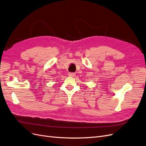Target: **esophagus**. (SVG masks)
<instances>
[{
    "label": "esophagus",
    "instance_id": "34e87169",
    "mask_svg": "<svg viewBox=\"0 0 146 146\" xmlns=\"http://www.w3.org/2000/svg\"><path fill=\"white\" fill-rule=\"evenodd\" d=\"M75 75H76V74H75L74 73L70 72V73H68V76H71V77H74V76H75Z\"/></svg>",
    "mask_w": 146,
    "mask_h": 146
}]
</instances>
